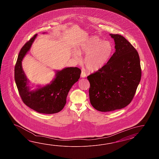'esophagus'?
<instances>
[{"label":"esophagus","instance_id":"1","mask_svg":"<svg viewBox=\"0 0 159 159\" xmlns=\"http://www.w3.org/2000/svg\"><path fill=\"white\" fill-rule=\"evenodd\" d=\"M81 77L82 78H84V77H86V73L84 70H82V71H81Z\"/></svg>","mask_w":159,"mask_h":159}]
</instances>
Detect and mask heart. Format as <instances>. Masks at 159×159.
I'll list each match as a JSON object with an SVG mask.
<instances>
[{"mask_svg": "<svg viewBox=\"0 0 159 159\" xmlns=\"http://www.w3.org/2000/svg\"><path fill=\"white\" fill-rule=\"evenodd\" d=\"M112 51L113 48L110 42L93 36L84 41L78 48L77 53H73V56L76 60H80V54L86 55L84 60L85 67L89 71H96L106 64Z\"/></svg>", "mask_w": 159, "mask_h": 159, "instance_id": "obj_1", "label": "heart"}]
</instances>
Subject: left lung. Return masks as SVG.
<instances>
[{
	"label": "left lung",
	"instance_id": "obj_1",
	"mask_svg": "<svg viewBox=\"0 0 159 159\" xmlns=\"http://www.w3.org/2000/svg\"><path fill=\"white\" fill-rule=\"evenodd\" d=\"M115 52L101 69L88 76L91 105L99 111H114L129 105L142 77L138 53L129 41L110 34Z\"/></svg>",
	"mask_w": 159,
	"mask_h": 159
}]
</instances>
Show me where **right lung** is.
Wrapping results in <instances>:
<instances>
[{
  "mask_svg": "<svg viewBox=\"0 0 159 159\" xmlns=\"http://www.w3.org/2000/svg\"><path fill=\"white\" fill-rule=\"evenodd\" d=\"M37 35L34 34L21 49L15 66V80L21 98L27 106L39 113L54 114L64 108L68 93L80 78L81 70L77 67L64 68L56 71V77L50 84L30 91L21 61Z\"/></svg>",
  "mask_w": 159,
  "mask_h": 159,
  "instance_id": "1",
  "label": "right lung"
}]
</instances>
